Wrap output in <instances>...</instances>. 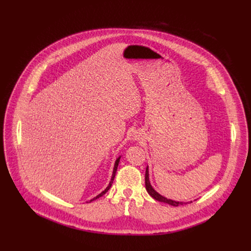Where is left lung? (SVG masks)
I'll use <instances>...</instances> for the list:
<instances>
[{
	"instance_id": "8db88e82",
	"label": "left lung",
	"mask_w": 251,
	"mask_h": 251,
	"mask_svg": "<svg viewBox=\"0 0 251 251\" xmlns=\"http://www.w3.org/2000/svg\"><path fill=\"white\" fill-rule=\"evenodd\" d=\"M146 188H147V191L148 193L152 197L153 200L160 201V202H165V203H168L170 205H174V206H178V205H182V204H186V203H189V201L185 202V201H173V200H170V199H167V197L161 195L159 192H156L152 186L150 182V173H149V166L147 167V171H146ZM192 202V201H190Z\"/></svg>"
}]
</instances>
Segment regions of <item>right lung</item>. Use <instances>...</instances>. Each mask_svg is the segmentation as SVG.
I'll use <instances>...</instances> for the list:
<instances>
[{
  "label": "right lung",
  "mask_w": 251,
  "mask_h": 251,
  "mask_svg": "<svg viewBox=\"0 0 251 251\" xmlns=\"http://www.w3.org/2000/svg\"><path fill=\"white\" fill-rule=\"evenodd\" d=\"M120 159H121V155H120V156H118V159H117V160H116V162H115V165H114V169H113V174H112V177H111V181H110V183H109V185L107 186V188H105V189H104L102 192H100L99 195H97L96 197H94V199L90 200L89 201H86V202H91V201H96V200L100 199V197H101L103 194H105V192H108V190L111 188L112 184H113V181H114V178H115V174H116V171H117V168H118L119 162H120Z\"/></svg>",
  "instance_id": "right-lung-1"
}]
</instances>
